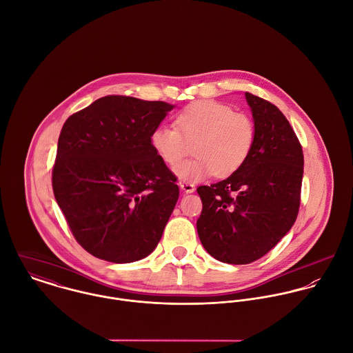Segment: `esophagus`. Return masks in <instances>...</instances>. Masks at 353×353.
Wrapping results in <instances>:
<instances>
[{"label": "esophagus", "mask_w": 353, "mask_h": 353, "mask_svg": "<svg viewBox=\"0 0 353 353\" xmlns=\"http://www.w3.org/2000/svg\"><path fill=\"white\" fill-rule=\"evenodd\" d=\"M179 188L182 192L185 193H193L196 190V186L193 183H189V182H179Z\"/></svg>", "instance_id": "obj_1"}]
</instances>
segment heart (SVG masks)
Here are the masks:
<instances>
[{
  "instance_id": "heart-1",
  "label": "heart",
  "mask_w": 353,
  "mask_h": 353,
  "mask_svg": "<svg viewBox=\"0 0 353 353\" xmlns=\"http://www.w3.org/2000/svg\"><path fill=\"white\" fill-rule=\"evenodd\" d=\"M176 128L159 125L152 133V148L161 161L174 165L193 145L194 159L179 163L174 174L182 182H199L213 172L216 176L234 174L250 156L255 126L250 117L235 112L219 101H194L176 117Z\"/></svg>"
}]
</instances>
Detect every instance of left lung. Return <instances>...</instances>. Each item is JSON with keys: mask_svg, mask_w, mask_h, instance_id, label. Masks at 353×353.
<instances>
[{"mask_svg": "<svg viewBox=\"0 0 353 353\" xmlns=\"http://www.w3.org/2000/svg\"><path fill=\"white\" fill-rule=\"evenodd\" d=\"M255 141L241 168L197 189V232L213 258L245 265L270 252L294 225L303 179L302 145L284 114L270 101L245 94Z\"/></svg>", "mask_w": 353, "mask_h": 353, "instance_id": "1", "label": "left lung"}]
</instances>
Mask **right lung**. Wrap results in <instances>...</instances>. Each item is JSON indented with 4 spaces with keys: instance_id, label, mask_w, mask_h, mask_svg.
<instances>
[{
    "instance_id": "add662e5",
    "label": "right lung",
    "mask_w": 353,
    "mask_h": 353,
    "mask_svg": "<svg viewBox=\"0 0 353 353\" xmlns=\"http://www.w3.org/2000/svg\"><path fill=\"white\" fill-rule=\"evenodd\" d=\"M174 107L108 95L63 123L54 197L76 241L94 256L129 263L156 249L179 188L151 137Z\"/></svg>"
}]
</instances>
